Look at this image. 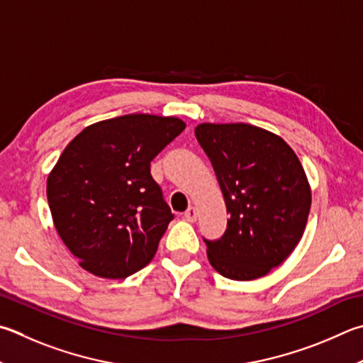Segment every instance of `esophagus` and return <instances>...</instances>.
Masks as SVG:
<instances>
[{"label":"esophagus","mask_w":363,"mask_h":363,"mask_svg":"<svg viewBox=\"0 0 363 363\" xmlns=\"http://www.w3.org/2000/svg\"><path fill=\"white\" fill-rule=\"evenodd\" d=\"M196 216H199V213H196V209L194 206H190L186 211V213H184V217H186L189 222H195L196 220Z\"/></svg>","instance_id":"34e87169"}]
</instances>
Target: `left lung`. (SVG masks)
<instances>
[{
	"label": "left lung",
	"mask_w": 363,
	"mask_h": 363,
	"mask_svg": "<svg viewBox=\"0 0 363 363\" xmlns=\"http://www.w3.org/2000/svg\"><path fill=\"white\" fill-rule=\"evenodd\" d=\"M200 146L213 163L225 200L227 230L204 240L216 272L235 281L281 265L305 232L311 189L298 157L279 138L249 123H201Z\"/></svg>",
	"instance_id": "1"
}]
</instances>
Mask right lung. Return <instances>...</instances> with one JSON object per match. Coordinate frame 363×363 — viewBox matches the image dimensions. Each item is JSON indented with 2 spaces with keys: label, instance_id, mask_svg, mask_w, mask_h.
<instances>
[{
  "label": "right lung",
  "instance_id": "obj_1",
  "mask_svg": "<svg viewBox=\"0 0 363 363\" xmlns=\"http://www.w3.org/2000/svg\"><path fill=\"white\" fill-rule=\"evenodd\" d=\"M186 128L181 118L128 114L84 128L48 177L57 233L91 274L123 279L154 259L173 220L152 162Z\"/></svg>",
  "mask_w": 363,
  "mask_h": 363
}]
</instances>
